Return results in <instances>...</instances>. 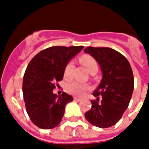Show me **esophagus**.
I'll return each mask as SVG.
<instances>
[{
    "label": "esophagus",
    "instance_id": "34e87169",
    "mask_svg": "<svg viewBox=\"0 0 149 149\" xmlns=\"http://www.w3.org/2000/svg\"><path fill=\"white\" fill-rule=\"evenodd\" d=\"M74 99L75 100V101H81V98H77V97H74Z\"/></svg>",
    "mask_w": 149,
    "mask_h": 149
}]
</instances>
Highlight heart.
Instances as JSON below:
<instances>
[{"instance_id": "obj_1", "label": "heart", "mask_w": 149, "mask_h": 149, "mask_svg": "<svg viewBox=\"0 0 149 149\" xmlns=\"http://www.w3.org/2000/svg\"><path fill=\"white\" fill-rule=\"evenodd\" d=\"M80 62L86 67L91 74H95L97 73L98 70V63L93 56H89V55H84L81 56ZM74 67V63L73 61H69L66 64L64 68V72H63V77L65 80L68 81L72 78ZM89 89H90V86L88 84H81L77 81L70 83L66 86V90L68 93L77 96L84 95L86 91L89 90Z\"/></svg>"}]
</instances>
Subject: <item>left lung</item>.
I'll return each mask as SVG.
<instances>
[{
	"instance_id": "8db88e82",
	"label": "left lung",
	"mask_w": 149,
	"mask_h": 149,
	"mask_svg": "<svg viewBox=\"0 0 149 149\" xmlns=\"http://www.w3.org/2000/svg\"><path fill=\"white\" fill-rule=\"evenodd\" d=\"M84 52L97 61L102 72L101 83L93 93L96 100H91L92 107L85 117L96 127H111L120 120L131 101L134 86L131 65L122 54L110 48L87 47Z\"/></svg>"
}]
</instances>
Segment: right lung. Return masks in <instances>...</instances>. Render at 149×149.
<instances>
[{
	"instance_id": "obj_1",
	"label": "right lung",
	"mask_w": 149,
	"mask_h": 149,
	"mask_svg": "<svg viewBox=\"0 0 149 149\" xmlns=\"http://www.w3.org/2000/svg\"><path fill=\"white\" fill-rule=\"evenodd\" d=\"M84 46H54L40 51L27 65L23 79L24 100L30 120L37 127L51 129L63 119L65 105L73 101L70 95L53 93L62 81L67 63Z\"/></svg>"
}]
</instances>
